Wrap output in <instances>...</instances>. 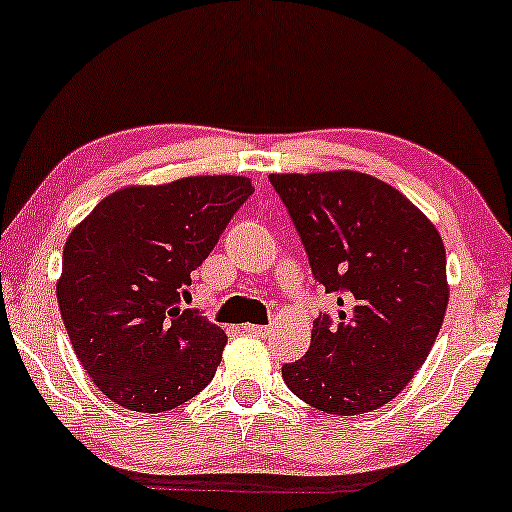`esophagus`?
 I'll use <instances>...</instances> for the list:
<instances>
[{
	"label": "esophagus",
	"instance_id": "obj_1",
	"mask_svg": "<svg viewBox=\"0 0 512 512\" xmlns=\"http://www.w3.org/2000/svg\"><path fill=\"white\" fill-rule=\"evenodd\" d=\"M244 331H247V334H256V336H268L270 327H265V324H244Z\"/></svg>",
	"mask_w": 512,
	"mask_h": 512
}]
</instances>
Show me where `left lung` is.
Listing matches in <instances>:
<instances>
[{
  "label": "left lung",
  "instance_id": "8db88e82",
  "mask_svg": "<svg viewBox=\"0 0 512 512\" xmlns=\"http://www.w3.org/2000/svg\"><path fill=\"white\" fill-rule=\"evenodd\" d=\"M315 280L338 317L313 322L310 348L284 364L310 407L355 416L388 404L421 369L449 301L440 232L400 190L360 171L272 174Z\"/></svg>",
  "mask_w": 512,
  "mask_h": 512
}]
</instances>
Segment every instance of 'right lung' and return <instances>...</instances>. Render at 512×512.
<instances>
[{"label":"right lung","instance_id":"obj_1","mask_svg":"<svg viewBox=\"0 0 512 512\" xmlns=\"http://www.w3.org/2000/svg\"><path fill=\"white\" fill-rule=\"evenodd\" d=\"M251 192L244 176L131 185L70 232L58 305L77 360L108 400L159 414L209 386L228 336L181 298Z\"/></svg>","mask_w":512,"mask_h":512}]
</instances>
